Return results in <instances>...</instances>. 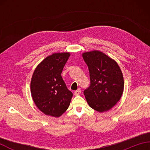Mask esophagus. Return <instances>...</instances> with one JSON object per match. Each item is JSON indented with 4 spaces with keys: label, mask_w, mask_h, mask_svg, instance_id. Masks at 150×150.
<instances>
[{
    "label": "esophagus",
    "mask_w": 150,
    "mask_h": 150,
    "mask_svg": "<svg viewBox=\"0 0 150 150\" xmlns=\"http://www.w3.org/2000/svg\"><path fill=\"white\" fill-rule=\"evenodd\" d=\"M81 93V90H76V91L74 92V95H80Z\"/></svg>",
    "instance_id": "esophagus-1"
}]
</instances>
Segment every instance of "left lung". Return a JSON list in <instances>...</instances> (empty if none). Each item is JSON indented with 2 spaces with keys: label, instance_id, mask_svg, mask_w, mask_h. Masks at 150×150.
Returning <instances> with one entry per match:
<instances>
[{
  "label": "left lung",
  "instance_id": "1",
  "mask_svg": "<svg viewBox=\"0 0 150 150\" xmlns=\"http://www.w3.org/2000/svg\"><path fill=\"white\" fill-rule=\"evenodd\" d=\"M90 85L84 91L89 106L98 112L110 110L122 96L124 78L118 64L99 51L82 54Z\"/></svg>",
  "mask_w": 150,
  "mask_h": 150
}]
</instances>
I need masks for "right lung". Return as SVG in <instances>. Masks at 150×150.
Here are the masks:
<instances>
[{
	"label": "right lung",
	"instance_id": "obj_1",
	"mask_svg": "<svg viewBox=\"0 0 150 150\" xmlns=\"http://www.w3.org/2000/svg\"><path fill=\"white\" fill-rule=\"evenodd\" d=\"M69 53H53L37 66L31 78V93L35 104L47 115L59 117L68 109L73 93L61 73Z\"/></svg>",
	"mask_w": 150,
	"mask_h": 150
}]
</instances>
